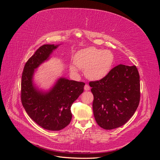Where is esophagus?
Listing matches in <instances>:
<instances>
[{
	"instance_id": "esophagus-1",
	"label": "esophagus",
	"mask_w": 160,
	"mask_h": 160,
	"mask_svg": "<svg viewBox=\"0 0 160 160\" xmlns=\"http://www.w3.org/2000/svg\"><path fill=\"white\" fill-rule=\"evenodd\" d=\"M84 89H85V91H89V90L90 89V87H89V85H88V84H86V85H85Z\"/></svg>"
}]
</instances>
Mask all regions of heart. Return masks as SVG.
Returning a JSON list of instances; mask_svg holds the SVG:
<instances>
[{
  "label": "heart",
  "mask_w": 160,
  "mask_h": 160,
  "mask_svg": "<svg viewBox=\"0 0 160 160\" xmlns=\"http://www.w3.org/2000/svg\"><path fill=\"white\" fill-rule=\"evenodd\" d=\"M75 65L85 69V75L91 80H99L107 75L114 62V55L109 50H102L91 47L76 53L74 57ZM75 71L74 66H71Z\"/></svg>",
  "instance_id": "heart-1"
}]
</instances>
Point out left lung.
Segmentation results:
<instances>
[{"mask_svg": "<svg viewBox=\"0 0 160 160\" xmlns=\"http://www.w3.org/2000/svg\"><path fill=\"white\" fill-rule=\"evenodd\" d=\"M93 95V114L105 129L123 125L132 117L140 100V80L136 66L119 65L103 78L89 82Z\"/></svg>", "mask_w": 160, "mask_h": 160, "instance_id": "left-lung-1", "label": "left lung"}]
</instances>
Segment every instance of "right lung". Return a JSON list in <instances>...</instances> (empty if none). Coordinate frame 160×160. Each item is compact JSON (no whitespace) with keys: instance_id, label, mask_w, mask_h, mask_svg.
<instances>
[{"instance_id":"1","label":"right lung","mask_w":160,"mask_h":160,"mask_svg":"<svg viewBox=\"0 0 160 160\" xmlns=\"http://www.w3.org/2000/svg\"><path fill=\"white\" fill-rule=\"evenodd\" d=\"M58 45H43L30 57L24 67L21 78V99L28 116L39 126L59 131L72 119L71 107L83 92L85 83L61 78L48 93L37 91L32 85L34 70L47 60Z\"/></svg>"}]
</instances>
